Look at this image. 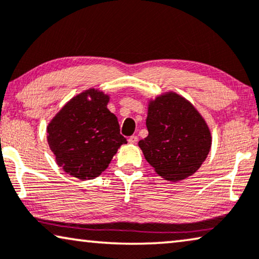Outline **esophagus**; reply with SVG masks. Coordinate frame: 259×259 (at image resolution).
Returning a JSON list of instances; mask_svg holds the SVG:
<instances>
[{"label":"esophagus","instance_id":"34e87169","mask_svg":"<svg viewBox=\"0 0 259 259\" xmlns=\"http://www.w3.org/2000/svg\"><path fill=\"white\" fill-rule=\"evenodd\" d=\"M137 141H138V137L137 136H130L129 138H128V142L130 144H136L137 143Z\"/></svg>","mask_w":259,"mask_h":259}]
</instances>
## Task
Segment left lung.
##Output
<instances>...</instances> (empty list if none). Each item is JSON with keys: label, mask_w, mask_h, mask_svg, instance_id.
Masks as SVG:
<instances>
[{"label": "left lung", "mask_w": 259, "mask_h": 259, "mask_svg": "<svg viewBox=\"0 0 259 259\" xmlns=\"http://www.w3.org/2000/svg\"><path fill=\"white\" fill-rule=\"evenodd\" d=\"M149 135L138 147L156 174L170 182L194 175L211 148V133L197 109L181 95L167 92L148 104Z\"/></svg>", "instance_id": "left-lung-1"}]
</instances>
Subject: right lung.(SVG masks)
I'll list each match as a JSON object with an SVG mask.
<instances>
[{
	"label": "right lung",
	"mask_w": 259,
	"mask_h": 259,
	"mask_svg": "<svg viewBox=\"0 0 259 259\" xmlns=\"http://www.w3.org/2000/svg\"><path fill=\"white\" fill-rule=\"evenodd\" d=\"M109 100V95L90 88L67 102L47 126L57 165L81 181L100 176L126 143L117 117L107 108Z\"/></svg>",
	"instance_id": "right-lung-1"
}]
</instances>
